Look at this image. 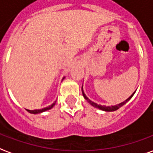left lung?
<instances>
[{"instance_id":"left-lung-1","label":"left lung","mask_w":153,"mask_h":153,"mask_svg":"<svg viewBox=\"0 0 153 153\" xmlns=\"http://www.w3.org/2000/svg\"><path fill=\"white\" fill-rule=\"evenodd\" d=\"M81 90H82V94H83V96L85 97V99L87 100L88 102H90L91 105L94 106V107H95V108H98L101 109V110H102V111H106V112H112V111H116V110H117L118 108H121V107H122L124 104H126V102H128V101H129V100H130L131 98H132V96L134 95V94L135 93V92H134L133 94H132V95H131L130 98H128V99H127L126 101H124V102H121L120 104H117V105H115V106H111V107H110V106H108V107H107V106L99 105V104H97V103H95V102L90 101V100L88 99L87 97L85 96V94L84 92H83V89H82V87H81Z\"/></svg>"}]
</instances>
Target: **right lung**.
Segmentation results:
<instances>
[{
	"label": "right lung",
	"instance_id": "right-lung-1",
	"mask_svg": "<svg viewBox=\"0 0 153 153\" xmlns=\"http://www.w3.org/2000/svg\"><path fill=\"white\" fill-rule=\"evenodd\" d=\"M55 104V102H53V104H51V106H48V107H46V108H42V109H36V110H27V111L28 112H30V113H33V114H36V113H41V112H45V111H47V110H49V109L52 108L53 107V105Z\"/></svg>",
	"mask_w": 153,
	"mask_h": 153
}]
</instances>
